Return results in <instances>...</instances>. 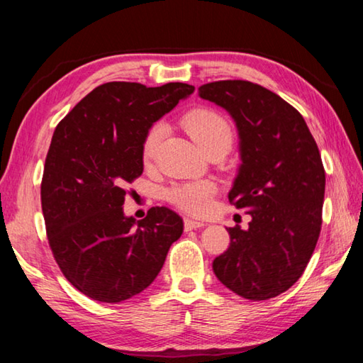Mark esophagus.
<instances>
[{
  "label": "esophagus",
  "mask_w": 363,
  "mask_h": 363,
  "mask_svg": "<svg viewBox=\"0 0 363 363\" xmlns=\"http://www.w3.org/2000/svg\"><path fill=\"white\" fill-rule=\"evenodd\" d=\"M205 225L206 224L201 223V220H194V219H189V218L184 219V227H186V230L200 229V227H205Z\"/></svg>",
  "instance_id": "34e87169"
}]
</instances>
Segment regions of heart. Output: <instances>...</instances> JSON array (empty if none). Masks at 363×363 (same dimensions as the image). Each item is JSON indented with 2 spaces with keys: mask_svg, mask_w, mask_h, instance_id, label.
Wrapping results in <instances>:
<instances>
[{
  "mask_svg": "<svg viewBox=\"0 0 363 363\" xmlns=\"http://www.w3.org/2000/svg\"><path fill=\"white\" fill-rule=\"evenodd\" d=\"M186 128L190 136L201 150L216 143H232V128L223 115L213 110H196L186 118ZM168 126L164 121H157L147 131L143 144V157L145 162L155 157L160 144L167 136ZM214 186L208 181L181 184L168 192L171 203L190 214H203L210 210L211 196L214 195Z\"/></svg>",
  "mask_w": 363,
  "mask_h": 363,
  "instance_id": "heart-1",
  "label": "heart"
}]
</instances>
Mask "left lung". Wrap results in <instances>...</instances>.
<instances>
[{
	"instance_id": "left-lung-1",
	"label": "left lung",
	"mask_w": 363,
	"mask_h": 363,
	"mask_svg": "<svg viewBox=\"0 0 363 363\" xmlns=\"http://www.w3.org/2000/svg\"><path fill=\"white\" fill-rule=\"evenodd\" d=\"M199 97L235 123L242 163L229 201L251 216L247 230L227 229L230 245L213 261L214 274L242 298L279 296L303 275L320 235L318 147L298 110L259 84L224 79L200 86Z\"/></svg>"
}]
</instances>
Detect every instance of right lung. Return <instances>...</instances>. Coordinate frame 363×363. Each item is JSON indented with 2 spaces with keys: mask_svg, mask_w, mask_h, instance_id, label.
<instances>
[{
  "mask_svg": "<svg viewBox=\"0 0 363 363\" xmlns=\"http://www.w3.org/2000/svg\"><path fill=\"white\" fill-rule=\"evenodd\" d=\"M194 86L110 82L59 123L41 182L49 247L65 279L86 296L121 303L144 291L182 235L179 214L153 206L143 220L123 211L125 186L143 174L147 131Z\"/></svg>",
  "mask_w": 363,
  "mask_h": 363,
  "instance_id": "add662e5",
  "label": "right lung"
}]
</instances>
